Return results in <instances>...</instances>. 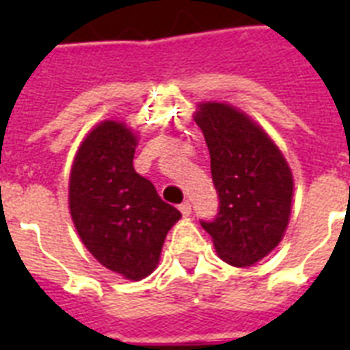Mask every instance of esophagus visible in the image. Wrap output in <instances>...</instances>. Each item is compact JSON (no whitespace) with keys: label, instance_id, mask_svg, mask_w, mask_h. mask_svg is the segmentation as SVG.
Returning <instances> with one entry per match:
<instances>
[{"label":"esophagus","instance_id":"esophagus-1","mask_svg":"<svg viewBox=\"0 0 350 350\" xmlns=\"http://www.w3.org/2000/svg\"><path fill=\"white\" fill-rule=\"evenodd\" d=\"M180 211H181V214H183V216H189V214L192 213V205L189 202H183L180 205Z\"/></svg>","mask_w":350,"mask_h":350}]
</instances>
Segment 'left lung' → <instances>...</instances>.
Returning <instances> with one entry per match:
<instances>
[{
    "instance_id": "8db88e82",
    "label": "left lung",
    "mask_w": 350,
    "mask_h": 350,
    "mask_svg": "<svg viewBox=\"0 0 350 350\" xmlns=\"http://www.w3.org/2000/svg\"><path fill=\"white\" fill-rule=\"evenodd\" d=\"M219 211L202 227L216 252L234 267L254 265L287 230L294 180L282 150L245 112L208 101L198 105Z\"/></svg>"
}]
</instances>
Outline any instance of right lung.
Listing matches in <instances>:
<instances>
[{
  "label": "right lung",
  "instance_id": "1",
  "mask_svg": "<svg viewBox=\"0 0 350 350\" xmlns=\"http://www.w3.org/2000/svg\"><path fill=\"white\" fill-rule=\"evenodd\" d=\"M136 145L125 123L101 121L79 145L68 181V208L83 245L132 282L156 269L167 232L181 218L134 170Z\"/></svg>",
  "mask_w": 350,
  "mask_h": 350
}]
</instances>
